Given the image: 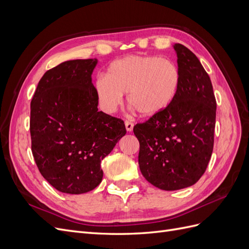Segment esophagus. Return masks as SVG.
Segmentation results:
<instances>
[{
  "label": "esophagus",
  "instance_id": "esophagus-1",
  "mask_svg": "<svg viewBox=\"0 0 249 249\" xmlns=\"http://www.w3.org/2000/svg\"><path fill=\"white\" fill-rule=\"evenodd\" d=\"M124 124H125V129H126V131L127 132H132L133 131V127H134V124L133 123H131V122H126L124 123Z\"/></svg>",
  "mask_w": 249,
  "mask_h": 249
}]
</instances>
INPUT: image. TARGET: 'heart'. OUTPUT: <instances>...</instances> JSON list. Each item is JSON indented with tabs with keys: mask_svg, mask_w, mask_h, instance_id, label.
Masks as SVG:
<instances>
[{
	"mask_svg": "<svg viewBox=\"0 0 249 249\" xmlns=\"http://www.w3.org/2000/svg\"><path fill=\"white\" fill-rule=\"evenodd\" d=\"M178 66L158 56H127L112 62L105 78L94 82L100 107L114 113L127 93V103L142 116L159 115L170 107L180 87Z\"/></svg>",
	"mask_w": 249,
	"mask_h": 249,
	"instance_id": "1",
	"label": "heart"
}]
</instances>
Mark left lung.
Returning <instances> with one entry per match:
<instances>
[{
	"label": "left lung",
	"mask_w": 249,
	"mask_h": 249,
	"mask_svg": "<svg viewBox=\"0 0 249 249\" xmlns=\"http://www.w3.org/2000/svg\"><path fill=\"white\" fill-rule=\"evenodd\" d=\"M182 76L168 109L134 126L142 176L155 187L175 191L194 185L205 173L214 145L216 100L198 58L173 44Z\"/></svg>",
	"instance_id": "1"
}]
</instances>
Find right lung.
I'll return each instance as SVG.
<instances>
[{
    "label": "right lung",
    "mask_w": 249,
    "mask_h": 249,
    "mask_svg": "<svg viewBox=\"0 0 249 249\" xmlns=\"http://www.w3.org/2000/svg\"><path fill=\"white\" fill-rule=\"evenodd\" d=\"M97 59L60 63L40 79L31 102L32 154L42 177L60 192L82 194L103 178L101 162L126 131L99 111L91 74Z\"/></svg>",
    "instance_id": "obj_1"
}]
</instances>
